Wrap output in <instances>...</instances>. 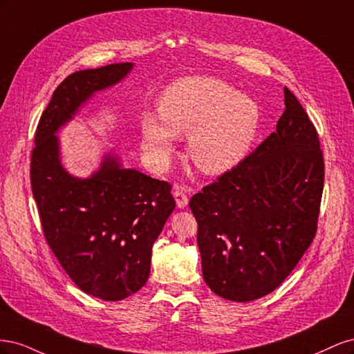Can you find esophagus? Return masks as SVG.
I'll return each mask as SVG.
<instances>
[{"instance_id": "obj_1", "label": "esophagus", "mask_w": 354, "mask_h": 354, "mask_svg": "<svg viewBox=\"0 0 354 354\" xmlns=\"http://www.w3.org/2000/svg\"><path fill=\"white\" fill-rule=\"evenodd\" d=\"M173 196H174V199H176V203H177V207H178V208H185V207H187V203H189V196H187V192H186V189H185V187L176 186V187L173 189Z\"/></svg>"}]
</instances>
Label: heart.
<instances>
[{
	"label": "heart",
	"instance_id": "b5f03b06",
	"mask_svg": "<svg viewBox=\"0 0 354 354\" xmlns=\"http://www.w3.org/2000/svg\"><path fill=\"white\" fill-rule=\"evenodd\" d=\"M159 115L142 121V147L158 169L168 167L174 136H189V156L202 173L221 174L248 153L260 124V108L250 95L217 78L187 77L167 87Z\"/></svg>",
	"mask_w": 354,
	"mask_h": 354
}]
</instances>
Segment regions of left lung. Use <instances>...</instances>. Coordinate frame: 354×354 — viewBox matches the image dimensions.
Instances as JSON below:
<instances>
[{"instance_id":"1","label":"left lung","mask_w":354,"mask_h":354,"mask_svg":"<svg viewBox=\"0 0 354 354\" xmlns=\"http://www.w3.org/2000/svg\"><path fill=\"white\" fill-rule=\"evenodd\" d=\"M283 93L276 131L189 202L203 281L230 301L274 291L316 234L324 155L303 106L286 87Z\"/></svg>"}]
</instances>
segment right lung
Instances as JSON below:
<instances>
[{
  "instance_id": "obj_1",
  "label": "right lung",
  "mask_w": 354,
  "mask_h": 354,
  "mask_svg": "<svg viewBox=\"0 0 354 354\" xmlns=\"http://www.w3.org/2000/svg\"><path fill=\"white\" fill-rule=\"evenodd\" d=\"M112 63L69 75L53 93L35 131L30 186L53 254L81 291L104 301L137 292L151 273L152 246L176 208L171 185L108 153L88 178L71 176L60 160L56 133L95 91L133 69Z\"/></svg>"
}]
</instances>
